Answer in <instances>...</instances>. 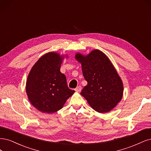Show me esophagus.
<instances>
[{
  "mask_svg": "<svg viewBox=\"0 0 151 151\" xmlns=\"http://www.w3.org/2000/svg\"><path fill=\"white\" fill-rule=\"evenodd\" d=\"M81 90V86H78V87H76V89H75V91L76 92H80Z\"/></svg>",
  "mask_w": 151,
  "mask_h": 151,
  "instance_id": "esophagus-1",
  "label": "esophagus"
}]
</instances>
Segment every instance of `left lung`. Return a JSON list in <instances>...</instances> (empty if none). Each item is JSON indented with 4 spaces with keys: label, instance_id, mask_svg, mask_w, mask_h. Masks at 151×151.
Segmentation results:
<instances>
[{
    "label": "left lung",
    "instance_id": "1",
    "mask_svg": "<svg viewBox=\"0 0 151 151\" xmlns=\"http://www.w3.org/2000/svg\"><path fill=\"white\" fill-rule=\"evenodd\" d=\"M81 63L83 75L87 85L80 94L91 108L99 113L112 110L122 100L123 83L109 58L100 50H93L88 55H75Z\"/></svg>",
    "mask_w": 151,
    "mask_h": 151
}]
</instances>
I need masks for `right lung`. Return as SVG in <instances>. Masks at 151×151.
Returning <instances> with one entry per match:
<instances>
[{
    "mask_svg": "<svg viewBox=\"0 0 151 151\" xmlns=\"http://www.w3.org/2000/svg\"><path fill=\"white\" fill-rule=\"evenodd\" d=\"M64 56L50 52L41 56L31 70L26 81L28 99L43 113L52 114L63 108L75 91L68 88L60 71Z\"/></svg>",
    "mask_w": 151,
    "mask_h": 151,
    "instance_id": "add662e5",
    "label": "right lung"
}]
</instances>
